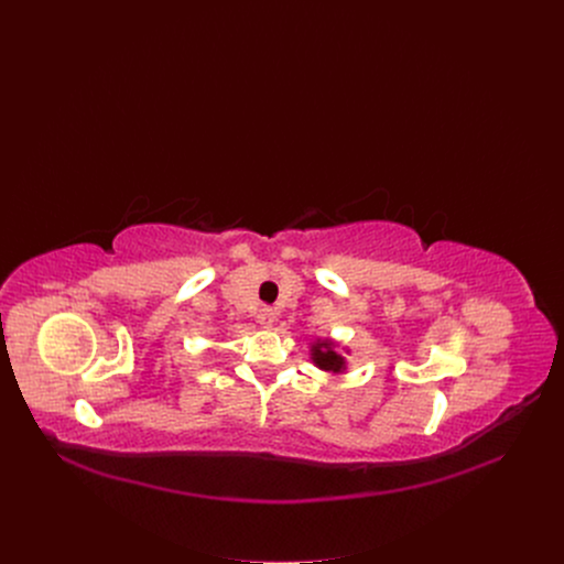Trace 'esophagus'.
<instances>
[{
    "label": "esophagus",
    "instance_id": "esophagus-1",
    "mask_svg": "<svg viewBox=\"0 0 564 564\" xmlns=\"http://www.w3.org/2000/svg\"><path fill=\"white\" fill-rule=\"evenodd\" d=\"M257 321L263 328H270L274 324V312L270 307H261L259 314H257Z\"/></svg>",
    "mask_w": 564,
    "mask_h": 564
}]
</instances>
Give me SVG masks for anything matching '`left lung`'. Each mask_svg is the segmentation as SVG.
<instances>
[{
    "label": "left lung",
    "mask_w": 564,
    "mask_h": 564,
    "mask_svg": "<svg viewBox=\"0 0 564 564\" xmlns=\"http://www.w3.org/2000/svg\"><path fill=\"white\" fill-rule=\"evenodd\" d=\"M312 361L321 368V370H330V372H341L344 370V357L337 355L333 350L330 341H321L316 346H312Z\"/></svg>",
    "instance_id": "1"
}]
</instances>
